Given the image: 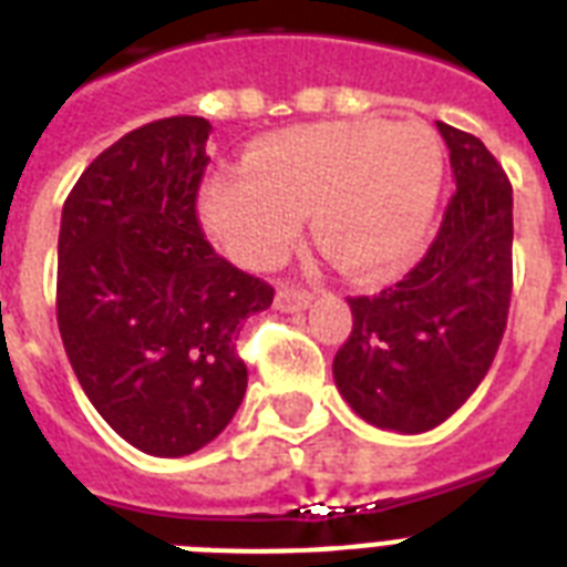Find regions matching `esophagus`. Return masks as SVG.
I'll list each match as a JSON object with an SVG mask.
<instances>
[{
  "label": "esophagus",
  "instance_id": "obj_1",
  "mask_svg": "<svg viewBox=\"0 0 567 567\" xmlns=\"http://www.w3.org/2000/svg\"><path fill=\"white\" fill-rule=\"evenodd\" d=\"M311 302V293L309 291H300V288H291V285H282L279 291H276V309L279 311H306Z\"/></svg>",
  "mask_w": 567,
  "mask_h": 567
}]
</instances>
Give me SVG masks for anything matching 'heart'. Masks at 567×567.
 I'll return each instance as SVG.
<instances>
[{
    "label": "heart",
    "mask_w": 567,
    "mask_h": 567,
    "mask_svg": "<svg viewBox=\"0 0 567 567\" xmlns=\"http://www.w3.org/2000/svg\"><path fill=\"white\" fill-rule=\"evenodd\" d=\"M441 182L444 150L426 123H311L256 141L244 173L208 176L199 217L240 265L274 267L315 208L320 247L355 279H382L421 252Z\"/></svg>",
    "instance_id": "b5f03b06"
}]
</instances>
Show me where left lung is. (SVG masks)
I'll return each mask as SVG.
<instances>
[{"mask_svg":"<svg viewBox=\"0 0 567 567\" xmlns=\"http://www.w3.org/2000/svg\"><path fill=\"white\" fill-rule=\"evenodd\" d=\"M456 194L426 256L377 297H350L353 332L332 377L362 421L417 435L474 394L512 297V185L480 137L435 123Z\"/></svg>","mask_w":567,"mask_h":567,"instance_id":"left-lung-1","label":"left lung"}]
</instances>
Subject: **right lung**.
Returning <instances> with one entry per match:
<instances>
[{
  "label": "right lung",
  "instance_id": "obj_1",
  "mask_svg": "<svg viewBox=\"0 0 567 567\" xmlns=\"http://www.w3.org/2000/svg\"><path fill=\"white\" fill-rule=\"evenodd\" d=\"M205 117L146 123L96 155L61 212L58 329L75 379L120 439L196 453L247 391L240 323L274 288L214 252L196 223Z\"/></svg>",
  "mask_w": 567,
  "mask_h": 567
}]
</instances>
